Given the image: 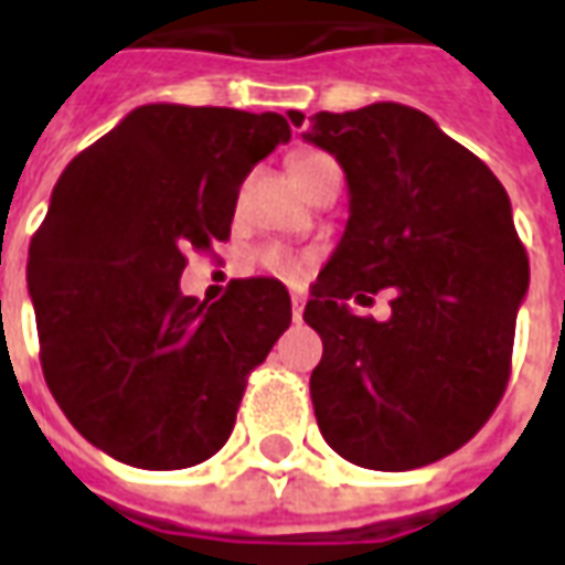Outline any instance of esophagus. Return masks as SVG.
Instances as JSON below:
<instances>
[{"instance_id": "esophagus-1", "label": "esophagus", "mask_w": 565, "mask_h": 565, "mask_svg": "<svg viewBox=\"0 0 565 565\" xmlns=\"http://www.w3.org/2000/svg\"><path fill=\"white\" fill-rule=\"evenodd\" d=\"M290 306H294V320H296V323H299V320H302V311H306V296L294 294V299H290Z\"/></svg>"}]
</instances>
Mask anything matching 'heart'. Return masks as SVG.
Returning <instances> with one entry per match:
<instances>
[{
  "instance_id": "1",
  "label": "heart",
  "mask_w": 565,
  "mask_h": 565,
  "mask_svg": "<svg viewBox=\"0 0 565 565\" xmlns=\"http://www.w3.org/2000/svg\"><path fill=\"white\" fill-rule=\"evenodd\" d=\"M327 166H335L332 157L327 153H320V150H302V153H296L294 166H290V172L294 178L302 184L306 178L318 172V169H327ZM259 266L271 275H278V278H287V281H302L311 269V257H299V254H290V250H284V247H266L263 254H259Z\"/></svg>"
}]
</instances>
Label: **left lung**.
Returning a JSON list of instances; mask_svg holds the SVG:
<instances>
[{"label": "left lung", "mask_w": 565, "mask_h": 565, "mask_svg": "<svg viewBox=\"0 0 565 565\" xmlns=\"http://www.w3.org/2000/svg\"><path fill=\"white\" fill-rule=\"evenodd\" d=\"M302 127L306 115L290 111ZM302 139L348 178L351 217L320 269L306 323L323 339L311 403L348 462L405 472L448 457L487 424L511 375L530 259L505 186L408 105L320 111ZM391 289L392 318L348 298Z\"/></svg>", "instance_id": "left-lung-1"}]
</instances>
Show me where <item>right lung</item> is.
Listing matches in <instances>:
<instances>
[{
    "instance_id": "right-lung-1",
    "label": "right lung",
    "mask_w": 565,
    "mask_h": 565,
    "mask_svg": "<svg viewBox=\"0 0 565 565\" xmlns=\"http://www.w3.org/2000/svg\"><path fill=\"white\" fill-rule=\"evenodd\" d=\"M287 117L141 105L60 174L30 242L42 372L68 424L139 469H186L226 445L247 375L290 327L275 278L181 294L184 250L230 238L238 186Z\"/></svg>"
}]
</instances>
